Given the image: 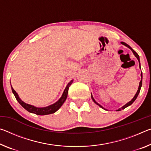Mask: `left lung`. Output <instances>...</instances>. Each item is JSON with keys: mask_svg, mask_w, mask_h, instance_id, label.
<instances>
[{"mask_svg": "<svg viewBox=\"0 0 151 151\" xmlns=\"http://www.w3.org/2000/svg\"><path fill=\"white\" fill-rule=\"evenodd\" d=\"M122 45H124V46H126L127 47H128V48H129L130 49H131V50H132V52H133V54L134 55V56L135 57H136V58H137L138 59V60H139V67H140V58H139V55L137 54V53L135 52V51L132 49V48L130 47V46L129 45H127V43H125V42H121ZM140 76H141V81H140V83H139V88H138V91H137V93L135 94V95H134V96L133 97V99H132V100L130 101V102H129V103H127L126 104H125V105H124L122 107H121V109H118L117 110V111H121L122 109H124L125 108H126V107H127V106H130L131 105V104H132V103H133V102L136 100V99L137 98V96H138V95H139V93H140V88H141V86H142V73H141V75H140ZM91 98H92V99H93V101H94V103H96L97 105H99V106L100 107H101L102 109H104L103 106H102L101 104H99L98 103H97V102H96L95 101V100H94V98H93V95H92L91 94Z\"/></svg>", "mask_w": 151, "mask_h": 151, "instance_id": "1", "label": "left lung"}]
</instances>
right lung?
<instances>
[{"mask_svg":"<svg viewBox=\"0 0 151 151\" xmlns=\"http://www.w3.org/2000/svg\"><path fill=\"white\" fill-rule=\"evenodd\" d=\"M73 80L70 81V83L68 84L67 86H66V87L65 89V91L63 92L62 96L60 97L59 100H58L57 102H56V103L54 104H51V105H49L46 107H42V108L36 107L31 105V104H29L24 103V102L19 98V96L17 93V92L14 90L13 88L12 87V86H11V88H12V93L14 94V95L17 100V101L19 102L20 105L23 107L24 109H26L27 111H29V112H31V113L37 114V115H47V114L55 113L56 111H57L58 110L60 109V107L63 105V103H65L66 98H67L68 88H69V86L71 85V84L73 83Z\"/></svg>","mask_w":151,"mask_h":151,"instance_id":"right-lung-1","label":"right lung"}]
</instances>
